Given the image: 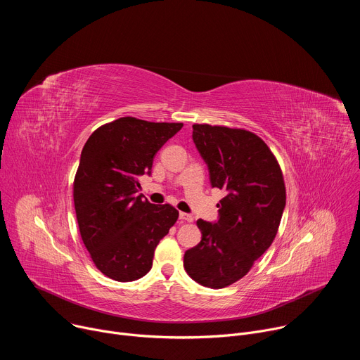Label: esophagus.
I'll return each mask as SVG.
<instances>
[{"instance_id": "esophagus-1", "label": "esophagus", "mask_w": 360, "mask_h": 360, "mask_svg": "<svg viewBox=\"0 0 360 360\" xmlns=\"http://www.w3.org/2000/svg\"><path fill=\"white\" fill-rule=\"evenodd\" d=\"M179 219L185 221V222H193V217L189 215V214H185V212H181L179 214Z\"/></svg>"}]
</instances>
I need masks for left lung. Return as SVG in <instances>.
<instances>
[{
  "label": "left lung",
  "instance_id": "1",
  "mask_svg": "<svg viewBox=\"0 0 360 360\" xmlns=\"http://www.w3.org/2000/svg\"><path fill=\"white\" fill-rule=\"evenodd\" d=\"M192 138L208 164L219 200L215 224L198 219L200 242L184 255V268L198 283L212 289L242 279L272 245L286 203V188L274 152L243 128L193 124Z\"/></svg>",
  "mask_w": 360,
  "mask_h": 360
}]
</instances>
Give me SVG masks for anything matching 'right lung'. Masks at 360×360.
I'll return each instance as SVG.
<instances>
[{"instance_id":"right-lung-1","label":"right lung","mask_w":360,"mask_h":360,"mask_svg":"<svg viewBox=\"0 0 360 360\" xmlns=\"http://www.w3.org/2000/svg\"><path fill=\"white\" fill-rule=\"evenodd\" d=\"M182 127L122 117L96 128L82 148L72 185L78 228L96 269L114 281L146 275L178 221L172 205L149 203L136 192L155 153Z\"/></svg>"}]
</instances>
